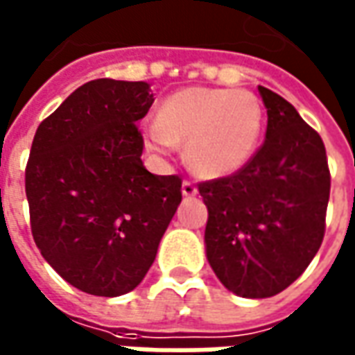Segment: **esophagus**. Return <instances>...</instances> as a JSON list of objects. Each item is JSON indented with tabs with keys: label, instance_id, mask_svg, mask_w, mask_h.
<instances>
[{
	"label": "esophagus",
	"instance_id": "1",
	"mask_svg": "<svg viewBox=\"0 0 355 355\" xmlns=\"http://www.w3.org/2000/svg\"><path fill=\"white\" fill-rule=\"evenodd\" d=\"M182 194H184V196H196L198 194L196 184H194L192 180H184V182H182Z\"/></svg>",
	"mask_w": 355,
	"mask_h": 355
}]
</instances>
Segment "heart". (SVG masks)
I'll return each mask as SVG.
<instances>
[{"mask_svg":"<svg viewBox=\"0 0 355 355\" xmlns=\"http://www.w3.org/2000/svg\"><path fill=\"white\" fill-rule=\"evenodd\" d=\"M262 122L259 98L248 91L188 87L161 105L146 144L155 151L187 144L188 165L198 175L227 177L254 155Z\"/></svg>","mask_w":355,"mask_h":355,"instance_id":"heart-1","label":"heart"}]
</instances>
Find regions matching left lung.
<instances>
[{
	"label": "left lung",
	"mask_w": 355,
	"mask_h": 355,
	"mask_svg": "<svg viewBox=\"0 0 355 355\" xmlns=\"http://www.w3.org/2000/svg\"><path fill=\"white\" fill-rule=\"evenodd\" d=\"M266 139L245 167L204 180L206 254L241 297H272L305 272L327 229L330 171L320 136L284 96L259 87Z\"/></svg>",
	"instance_id": "left-lung-1"
}]
</instances>
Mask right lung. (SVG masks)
<instances>
[{"instance_id": "obj_1", "label": "right lung", "mask_w": 355, "mask_h": 355, "mask_svg": "<svg viewBox=\"0 0 355 355\" xmlns=\"http://www.w3.org/2000/svg\"><path fill=\"white\" fill-rule=\"evenodd\" d=\"M144 81L95 79L36 128L25 168L31 231L73 288L116 297L139 286L182 200V178L144 167Z\"/></svg>"}]
</instances>
